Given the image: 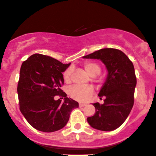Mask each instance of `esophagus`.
<instances>
[{
    "mask_svg": "<svg viewBox=\"0 0 156 156\" xmlns=\"http://www.w3.org/2000/svg\"><path fill=\"white\" fill-rule=\"evenodd\" d=\"M85 105H86V104H84V103H79V106H80V108L85 106Z\"/></svg>",
    "mask_w": 156,
    "mask_h": 156,
    "instance_id": "1",
    "label": "esophagus"
}]
</instances>
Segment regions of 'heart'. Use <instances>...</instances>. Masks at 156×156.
Listing matches in <instances>:
<instances>
[{
	"instance_id": "obj_1",
	"label": "heart",
	"mask_w": 156,
	"mask_h": 156,
	"mask_svg": "<svg viewBox=\"0 0 156 156\" xmlns=\"http://www.w3.org/2000/svg\"><path fill=\"white\" fill-rule=\"evenodd\" d=\"M84 67L88 74L92 76H98L101 72V68L97 63L93 61H87L84 63ZM72 68L69 67L63 73V77L65 82H70ZM94 91L93 87L90 85H73L69 89V95L73 99L77 101L84 102L90 99Z\"/></svg>"
}]
</instances>
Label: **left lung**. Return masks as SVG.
<instances>
[{
  "label": "left lung",
  "mask_w": 156,
  "mask_h": 156,
  "mask_svg": "<svg viewBox=\"0 0 156 156\" xmlns=\"http://www.w3.org/2000/svg\"><path fill=\"white\" fill-rule=\"evenodd\" d=\"M83 58L100 59L108 71L98 94L104 103H93L95 113L88 117L87 122L101 131L116 129L125 122L134 105L137 79L133 63L122 51L115 48L101 49Z\"/></svg>",
  "instance_id": "1"
}]
</instances>
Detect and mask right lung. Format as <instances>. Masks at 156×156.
Here are the masks:
<instances>
[{"instance_id": "obj_1", "label": "right lung", "mask_w": 156, "mask_h": 156, "mask_svg": "<svg viewBox=\"0 0 156 156\" xmlns=\"http://www.w3.org/2000/svg\"><path fill=\"white\" fill-rule=\"evenodd\" d=\"M71 63L63 64L48 55L35 53L22 63L17 86L19 109L34 129L44 132L58 131L66 126L71 112L79 103L61 89L62 73ZM65 98L61 102L54 97Z\"/></svg>"}]
</instances>
